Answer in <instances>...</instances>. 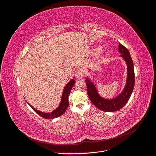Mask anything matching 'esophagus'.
<instances>
[{"label": "esophagus", "instance_id": "34e87169", "mask_svg": "<svg viewBox=\"0 0 156 156\" xmlns=\"http://www.w3.org/2000/svg\"><path fill=\"white\" fill-rule=\"evenodd\" d=\"M84 75V71L81 68H78L75 71V76L77 78H81Z\"/></svg>", "mask_w": 156, "mask_h": 156}]
</instances>
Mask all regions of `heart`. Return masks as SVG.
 <instances>
[{
	"label": "heart",
	"mask_w": 156,
	"mask_h": 156,
	"mask_svg": "<svg viewBox=\"0 0 156 156\" xmlns=\"http://www.w3.org/2000/svg\"><path fill=\"white\" fill-rule=\"evenodd\" d=\"M96 50H98V49H95V51H96ZM103 51V49H102V48H100V49H98L99 53H102Z\"/></svg>",
	"instance_id": "obj_1"
}]
</instances>
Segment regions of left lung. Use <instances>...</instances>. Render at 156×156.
<instances>
[{"instance_id":"8db88e82","label":"left lung","mask_w":156,"mask_h":156,"mask_svg":"<svg viewBox=\"0 0 156 156\" xmlns=\"http://www.w3.org/2000/svg\"><path fill=\"white\" fill-rule=\"evenodd\" d=\"M119 52L121 53L120 56L126 61L127 69V77L125 87L119 96L110 100L103 98L98 94L95 85L90 79L87 77L85 80L88 98L94 105L103 111L115 112L120 110L128 101L133 90L135 72L133 60L129 51L121 44H119Z\"/></svg>"}]
</instances>
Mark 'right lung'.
<instances>
[{
  "instance_id": "obj_1",
  "label": "right lung",
  "mask_w": 156,
  "mask_h": 156,
  "mask_svg": "<svg viewBox=\"0 0 156 156\" xmlns=\"http://www.w3.org/2000/svg\"><path fill=\"white\" fill-rule=\"evenodd\" d=\"M75 81L74 79H72L71 81L66 85V87L64 88L62 99H61V101L59 106L56 108L55 110L52 111L51 112H43L40 111L36 110L32 106H31L29 103V105L30 106V107L34 110L37 114H38L42 118H44L46 119H55V118L59 117L62 116L65 111H66L67 108L69 105V102H68V96L69 94L71 92V90H72L73 86L74 85Z\"/></svg>"
}]
</instances>
